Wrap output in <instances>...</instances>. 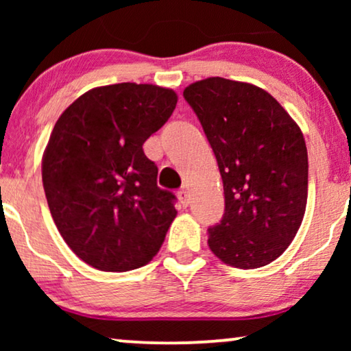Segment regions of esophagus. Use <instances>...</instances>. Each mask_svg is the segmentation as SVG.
Masks as SVG:
<instances>
[{
    "label": "esophagus",
    "mask_w": 351,
    "mask_h": 351,
    "mask_svg": "<svg viewBox=\"0 0 351 351\" xmlns=\"http://www.w3.org/2000/svg\"><path fill=\"white\" fill-rule=\"evenodd\" d=\"M177 196H179L180 204L184 206V208H186V206H189V203H190V193H189V191H186L185 189H182L179 193H177Z\"/></svg>",
    "instance_id": "34e87169"
}]
</instances>
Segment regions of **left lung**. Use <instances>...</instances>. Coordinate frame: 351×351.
Masks as SVG:
<instances>
[{"label":"left lung","instance_id":"1","mask_svg":"<svg viewBox=\"0 0 351 351\" xmlns=\"http://www.w3.org/2000/svg\"><path fill=\"white\" fill-rule=\"evenodd\" d=\"M184 97L213 147L225 213L209 249L234 268H258L286 251L304 220L308 155L304 134L275 97L220 76L186 86Z\"/></svg>","mask_w":351,"mask_h":351}]
</instances>
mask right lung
Segmentation results:
<instances>
[{
	"label": "right lung",
	"instance_id": "right-lung-1",
	"mask_svg": "<svg viewBox=\"0 0 351 351\" xmlns=\"http://www.w3.org/2000/svg\"><path fill=\"white\" fill-rule=\"evenodd\" d=\"M155 84L94 88L60 114L43 155V186L69 247L102 271L147 265L176 219V196L156 185L143 142L174 112Z\"/></svg>",
	"mask_w": 351,
	"mask_h": 351
}]
</instances>
